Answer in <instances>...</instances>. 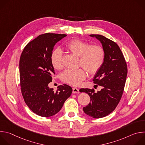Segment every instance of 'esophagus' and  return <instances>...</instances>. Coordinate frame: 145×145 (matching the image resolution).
<instances>
[{"instance_id": "1", "label": "esophagus", "mask_w": 145, "mask_h": 145, "mask_svg": "<svg viewBox=\"0 0 145 145\" xmlns=\"http://www.w3.org/2000/svg\"><path fill=\"white\" fill-rule=\"evenodd\" d=\"M73 93H79V89L76 87L73 88V91H72Z\"/></svg>"}]
</instances>
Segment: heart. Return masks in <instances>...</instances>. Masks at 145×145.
<instances>
[{"mask_svg":"<svg viewBox=\"0 0 145 145\" xmlns=\"http://www.w3.org/2000/svg\"><path fill=\"white\" fill-rule=\"evenodd\" d=\"M66 48L73 54L80 57V65L90 74L96 73L104 62L105 53L100 46H89L85 41L74 39L66 45ZM51 63L56 69L60 70L63 68V52L61 49H57L53 52ZM84 69L81 68L77 69H67L61 73V80L72 86H78L87 77L86 71Z\"/></svg>","mask_w":145,"mask_h":145,"instance_id":"1","label":"heart"}]
</instances>
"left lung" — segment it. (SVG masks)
Listing matches in <instances>:
<instances>
[{
    "instance_id": "obj_1",
    "label": "left lung",
    "mask_w": 145,
    "mask_h": 145,
    "mask_svg": "<svg viewBox=\"0 0 145 145\" xmlns=\"http://www.w3.org/2000/svg\"><path fill=\"white\" fill-rule=\"evenodd\" d=\"M89 36L100 41L105 53L103 64L93 79L94 83L101 86L102 89L95 92L94 89L81 88L80 92L88 93L91 99L88 106L83 108L84 112L92 118H101L111 114L119 103L126 83L127 67L121 50L115 42L99 34Z\"/></svg>"
}]
</instances>
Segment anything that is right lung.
Instances as JSON below:
<instances>
[{
    "mask_svg": "<svg viewBox=\"0 0 145 145\" xmlns=\"http://www.w3.org/2000/svg\"><path fill=\"white\" fill-rule=\"evenodd\" d=\"M66 34L46 33L38 36L24 48L19 61L21 92L29 108L37 115L49 117L58 113L71 95V87L63 84L56 91L49 87L54 73L51 55L56 44Z\"/></svg>",
    "mask_w": 145,
    "mask_h": 145,
    "instance_id": "1",
    "label": "right lung"
}]
</instances>
